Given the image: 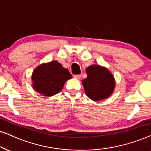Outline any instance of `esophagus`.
Returning a JSON list of instances; mask_svg holds the SVG:
<instances>
[{"label": "esophagus", "instance_id": "34e87169", "mask_svg": "<svg viewBox=\"0 0 151 151\" xmlns=\"http://www.w3.org/2000/svg\"><path fill=\"white\" fill-rule=\"evenodd\" d=\"M74 78L78 80H80L81 78V75H74Z\"/></svg>", "mask_w": 151, "mask_h": 151}]
</instances>
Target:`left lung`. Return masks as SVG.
I'll return each mask as SVG.
<instances>
[{
	"label": "left lung",
	"instance_id": "obj_1",
	"mask_svg": "<svg viewBox=\"0 0 151 151\" xmlns=\"http://www.w3.org/2000/svg\"><path fill=\"white\" fill-rule=\"evenodd\" d=\"M87 78L82 80V85L88 98L93 101L103 100L113 93L115 79L106 68L93 65L86 68Z\"/></svg>",
	"mask_w": 151,
	"mask_h": 151
}]
</instances>
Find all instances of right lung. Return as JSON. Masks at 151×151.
Returning a JSON list of instances; mask_svg holds the SVG:
<instances>
[{
  "instance_id": "1",
  "label": "right lung",
  "mask_w": 151,
  "mask_h": 151,
  "mask_svg": "<svg viewBox=\"0 0 151 151\" xmlns=\"http://www.w3.org/2000/svg\"><path fill=\"white\" fill-rule=\"evenodd\" d=\"M71 74L56 60L44 63L33 71V88L42 96L51 97L63 89L67 80L71 79Z\"/></svg>"
}]
</instances>
